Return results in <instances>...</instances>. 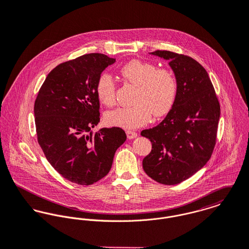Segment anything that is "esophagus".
<instances>
[{
  "mask_svg": "<svg viewBox=\"0 0 249 249\" xmlns=\"http://www.w3.org/2000/svg\"><path fill=\"white\" fill-rule=\"evenodd\" d=\"M126 134H127V137L129 139H133V138H136L138 137V133H136L134 131L128 130V131H126Z\"/></svg>",
  "mask_w": 249,
  "mask_h": 249,
  "instance_id": "34e87169",
  "label": "esophagus"
}]
</instances>
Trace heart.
<instances>
[{
    "mask_svg": "<svg viewBox=\"0 0 249 249\" xmlns=\"http://www.w3.org/2000/svg\"><path fill=\"white\" fill-rule=\"evenodd\" d=\"M120 73L128 83L137 86L135 104L119 108L106 114L109 124L126 129H136L155 116L164 115L173 107L178 83L174 73L167 69H158L150 62L133 60L124 65ZM98 100L105 106L115 103V83L110 74L102 73L96 85Z\"/></svg>",
    "mask_w": 249,
    "mask_h": 249,
    "instance_id": "heart-1",
    "label": "heart"
}]
</instances>
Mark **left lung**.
<instances>
[{"label": "left lung", "mask_w": 249, "mask_h": 249, "mask_svg": "<svg viewBox=\"0 0 249 249\" xmlns=\"http://www.w3.org/2000/svg\"><path fill=\"white\" fill-rule=\"evenodd\" d=\"M151 54L169 61L178 92L165 118L158 126L141 132L152 142V151L142 165L154 180L175 185L192 177L210 160L221 107L208 73L198 62L168 51Z\"/></svg>", "instance_id": "left-lung-1"}]
</instances>
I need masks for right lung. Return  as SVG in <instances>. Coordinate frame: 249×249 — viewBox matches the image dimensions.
I'll return each instance as SVG.
<instances>
[{
	"instance_id": "right-lung-1",
	"label": "right lung",
	"mask_w": 249,
	"mask_h": 249,
	"mask_svg": "<svg viewBox=\"0 0 249 249\" xmlns=\"http://www.w3.org/2000/svg\"><path fill=\"white\" fill-rule=\"evenodd\" d=\"M115 59L89 53L64 62L47 76L34 103L38 143L48 161L66 179L90 185L111 170L125 142L118 127L91 132L100 121L96 85Z\"/></svg>"
}]
</instances>
